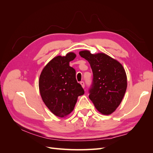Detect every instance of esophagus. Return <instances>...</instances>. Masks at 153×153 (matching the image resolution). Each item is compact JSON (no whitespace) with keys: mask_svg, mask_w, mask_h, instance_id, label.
I'll return each instance as SVG.
<instances>
[{"mask_svg":"<svg viewBox=\"0 0 153 153\" xmlns=\"http://www.w3.org/2000/svg\"><path fill=\"white\" fill-rule=\"evenodd\" d=\"M80 85H82V87L83 88H84V87H85V84H84V82H83V81L80 82Z\"/></svg>","mask_w":153,"mask_h":153,"instance_id":"obj_1","label":"esophagus"}]
</instances>
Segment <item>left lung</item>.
I'll return each instance as SVG.
<instances>
[{
    "instance_id": "1",
    "label": "left lung",
    "mask_w": 153,
    "mask_h": 153,
    "mask_svg": "<svg viewBox=\"0 0 153 153\" xmlns=\"http://www.w3.org/2000/svg\"><path fill=\"white\" fill-rule=\"evenodd\" d=\"M79 54L89 62L93 73L89 99L99 112L110 115L121 104L126 91L124 68L116 59L104 53L92 54L85 50Z\"/></svg>"
}]
</instances>
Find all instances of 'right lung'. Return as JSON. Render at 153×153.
Wrapping results in <instances>:
<instances>
[{"mask_svg":"<svg viewBox=\"0 0 153 153\" xmlns=\"http://www.w3.org/2000/svg\"><path fill=\"white\" fill-rule=\"evenodd\" d=\"M73 52L55 57L41 73L39 89L42 100L50 112L59 117H65L74 110L78 97L84 91L76 79L75 69L69 62L76 57Z\"/></svg>","mask_w":153,"mask_h":153,"instance_id":"right-lung-1","label":"right lung"}]
</instances>
